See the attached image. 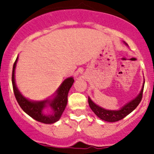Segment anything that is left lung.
Segmentation results:
<instances>
[{"label": "left lung", "instance_id": "1", "mask_svg": "<svg viewBox=\"0 0 154 154\" xmlns=\"http://www.w3.org/2000/svg\"><path fill=\"white\" fill-rule=\"evenodd\" d=\"M125 44L127 45L126 43ZM144 82L143 84L142 89H141L140 92L133 99H132L131 101L125 104L123 106L121 107L119 109L117 110H109V109H106L103 108V107L99 106L97 104L94 103L90 97L88 98V102H89V107L93 111V112L97 116L99 119H103L106 122H110V123H113V122H116L120 119H123L126 117V116L129 115L130 112H132L133 110L135 109L139 105V103H140L141 99H142L143 96V87H144Z\"/></svg>", "mask_w": 154, "mask_h": 154}]
</instances>
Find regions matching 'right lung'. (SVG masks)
<instances>
[{"label":"right lung","mask_w":154,"mask_h":154,"mask_svg":"<svg viewBox=\"0 0 154 154\" xmlns=\"http://www.w3.org/2000/svg\"><path fill=\"white\" fill-rule=\"evenodd\" d=\"M18 56L13 65L12 71V85H13L14 93L19 106L23 111L26 112L31 118L35 120L45 123L52 124L56 123L60 119L64 110H65L68 102V94L71 87L73 85L74 79L69 77L63 81L61 85L58 88L55 92L51 97L40 101L30 100L28 98L24 97L21 92L17 89L15 82V68L17 65ZM50 107L52 111L49 114H45L44 112L45 108Z\"/></svg>","instance_id":"1"}]
</instances>
